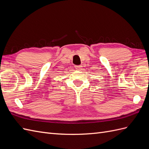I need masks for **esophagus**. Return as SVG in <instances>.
Returning <instances> with one entry per match:
<instances>
[{
	"label": "esophagus",
	"mask_w": 149,
	"mask_h": 149,
	"mask_svg": "<svg viewBox=\"0 0 149 149\" xmlns=\"http://www.w3.org/2000/svg\"><path fill=\"white\" fill-rule=\"evenodd\" d=\"M75 69L76 70H78V71H80L82 69V66L81 65H78V66H75Z\"/></svg>",
	"instance_id": "1"
}]
</instances>
